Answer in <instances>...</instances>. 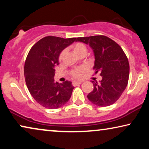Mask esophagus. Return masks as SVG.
<instances>
[{"label": "esophagus", "mask_w": 149, "mask_h": 149, "mask_svg": "<svg viewBox=\"0 0 149 149\" xmlns=\"http://www.w3.org/2000/svg\"><path fill=\"white\" fill-rule=\"evenodd\" d=\"M81 83H82V82H81V81H74V82H72V85L73 86H76V85H80Z\"/></svg>", "instance_id": "1"}]
</instances>
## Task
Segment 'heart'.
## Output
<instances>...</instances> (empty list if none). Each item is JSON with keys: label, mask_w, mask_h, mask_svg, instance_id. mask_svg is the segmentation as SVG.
Wrapping results in <instances>:
<instances>
[{"label": "heart", "mask_w": 149, "mask_h": 149, "mask_svg": "<svg viewBox=\"0 0 149 149\" xmlns=\"http://www.w3.org/2000/svg\"><path fill=\"white\" fill-rule=\"evenodd\" d=\"M71 49H72V52L79 57L82 56V55H85L87 54V49L86 47V46H85L83 43H82V42H75L74 44H73L71 46ZM64 54V50L62 51V52L60 53V56H59V60H62ZM85 71H86V68H85V67L83 66L79 67V68H75L72 71V72H71V76H72L73 78L75 79L81 78V77L83 75V74L85 72Z\"/></svg>", "instance_id": "obj_1"}]
</instances>
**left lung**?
Masks as SVG:
<instances>
[{
  "label": "left lung",
  "mask_w": 149,
  "mask_h": 149,
  "mask_svg": "<svg viewBox=\"0 0 149 149\" xmlns=\"http://www.w3.org/2000/svg\"><path fill=\"white\" fill-rule=\"evenodd\" d=\"M77 41L92 48L95 56L93 69L102 77L100 83L92 81L93 90L87 98L99 107L113 104L127 85L130 65L125 54L117 42L104 35L79 37Z\"/></svg>",
  "instance_id": "obj_1"
}]
</instances>
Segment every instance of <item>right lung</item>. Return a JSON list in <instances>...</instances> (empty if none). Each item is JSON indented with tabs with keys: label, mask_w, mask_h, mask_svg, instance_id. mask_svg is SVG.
<instances>
[{
	"label": "right lung",
	"mask_w": 149,
	"mask_h": 149,
	"mask_svg": "<svg viewBox=\"0 0 149 149\" xmlns=\"http://www.w3.org/2000/svg\"><path fill=\"white\" fill-rule=\"evenodd\" d=\"M77 40V38L45 36L36 42L28 53L24 64L26 85L34 99L45 108L58 109L70 98L74 89L72 83L55 82L54 67L59 64L62 51Z\"/></svg>",
	"instance_id": "add662e5"
}]
</instances>
